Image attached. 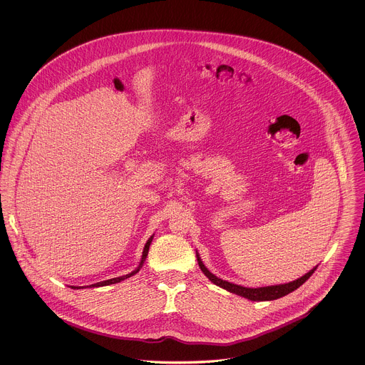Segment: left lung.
I'll return each instance as SVG.
<instances>
[{
    "instance_id": "obj_1",
    "label": "left lung",
    "mask_w": 365,
    "mask_h": 365,
    "mask_svg": "<svg viewBox=\"0 0 365 365\" xmlns=\"http://www.w3.org/2000/svg\"><path fill=\"white\" fill-rule=\"evenodd\" d=\"M197 260H198V264H200V268L208 277L210 282H213L215 285H217V287H220V288H223V289H226V291H229L232 294L240 295V297H243L246 299H250V301H274V299L282 298V297L291 294L292 291L298 289L307 279H309V277L312 275L314 269L317 268V265H316L309 272H307L301 278H298V279H295L292 282H288V284L259 287V288H247V287L236 285V284H232V282H227V281H223V279L217 278L215 274H212L208 268L204 265V262L201 260L198 253H197Z\"/></svg>"
}]
</instances>
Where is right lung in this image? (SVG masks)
<instances>
[{
  "label": "right lung",
  "instance_id": "obj_1",
  "mask_svg": "<svg viewBox=\"0 0 365 365\" xmlns=\"http://www.w3.org/2000/svg\"><path fill=\"white\" fill-rule=\"evenodd\" d=\"M153 237H155V235L153 236H150L149 237V240L146 242V245H145V249H143V253H142V259H140V262H139V265L130 272V274H126V275H122V277H116V278H110V279H106V281H101V282H97V284H93V285H90V288H96V287H105V285H110V284H118V282H120V281H123V279H126V278H129V277H132V275H135L136 272H139V269L143 267V262L146 261V257H148V253H149V247H150V245H152V240H153ZM70 288H77V289H80V287H70ZM81 288H84V287H81Z\"/></svg>",
  "mask_w": 365,
  "mask_h": 365
}]
</instances>
